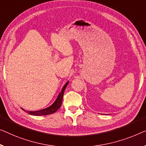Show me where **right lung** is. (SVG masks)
I'll list each match as a JSON object with an SVG mask.
<instances>
[{"label":"right lung","mask_w":146,"mask_h":146,"mask_svg":"<svg viewBox=\"0 0 146 146\" xmlns=\"http://www.w3.org/2000/svg\"><path fill=\"white\" fill-rule=\"evenodd\" d=\"M69 83V81H67L65 85L63 86V88L61 90V92L58 94L57 98L56 99V100L54 101L53 104H52L51 106H50L49 107H48L45 109H43V110H39V111H26L27 112L28 114L32 115H35V116H42V115H47L50 114H52L54 113H55L56 111H57L58 109H59L61 106H62V100H63V96H64V91L66 90V87L67 84ZM23 110H25L22 109Z\"/></svg>","instance_id":"right-lung-1"}]
</instances>
